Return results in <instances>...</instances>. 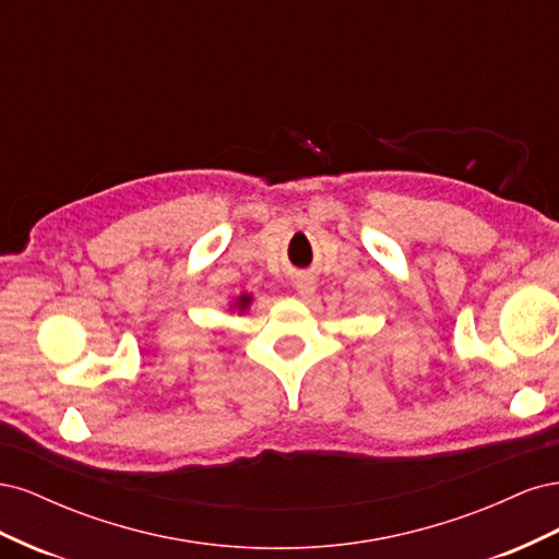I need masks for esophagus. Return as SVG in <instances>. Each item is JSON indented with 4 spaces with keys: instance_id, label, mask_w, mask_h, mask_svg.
<instances>
[{
    "instance_id": "obj_1",
    "label": "esophagus",
    "mask_w": 559,
    "mask_h": 559,
    "mask_svg": "<svg viewBox=\"0 0 559 559\" xmlns=\"http://www.w3.org/2000/svg\"><path fill=\"white\" fill-rule=\"evenodd\" d=\"M294 286H296V292L300 296H312L314 289H317V282L310 273H300V275L294 277Z\"/></svg>"
}]
</instances>
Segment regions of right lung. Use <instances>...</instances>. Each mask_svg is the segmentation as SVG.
Instances as JSON below:
<instances>
[{"instance_id": "add662e5", "label": "right lung", "mask_w": 559, "mask_h": 559, "mask_svg": "<svg viewBox=\"0 0 559 559\" xmlns=\"http://www.w3.org/2000/svg\"><path fill=\"white\" fill-rule=\"evenodd\" d=\"M247 300H249L247 296H245V298H240V306H247Z\"/></svg>"}]
</instances>
